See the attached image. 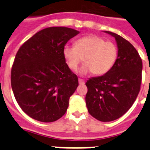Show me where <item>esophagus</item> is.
<instances>
[{
  "mask_svg": "<svg viewBox=\"0 0 150 150\" xmlns=\"http://www.w3.org/2000/svg\"><path fill=\"white\" fill-rule=\"evenodd\" d=\"M78 80H79V84H85V81L83 80V79H81V78H79V79H78Z\"/></svg>",
  "mask_w": 150,
  "mask_h": 150,
  "instance_id": "obj_1",
  "label": "esophagus"
}]
</instances>
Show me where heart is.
Here are the masks:
<instances>
[{"instance_id":"obj_1","label":"heart","mask_w":150,"mask_h":150,"mask_svg":"<svg viewBox=\"0 0 150 150\" xmlns=\"http://www.w3.org/2000/svg\"><path fill=\"white\" fill-rule=\"evenodd\" d=\"M63 55L71 70H76L83 61L84 65L79 69L80 74L92 72L100 76L109 72L117 59V47L110 41H105L99 36H87L76 41L75 46H65Z\"/></svg>"}]
</instances>
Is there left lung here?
Segmentation results:
<instances>
[{"mask_svg": "<svg viewBox=\"0 0 150 150\" xmlns=\"http://www.w3.org/2000/svg\"><path fill=\"white\" fill-rule=\"evenodd\" d=\"M106 32L116 39L117 59L109 72L87 80L86 102L91 116L99 121L110 122L123 116L137 98L143 63L132 43L115 33Z\"/></svg>", "mask_w": 150, "mask_h": 150, "instance_id": "left-lung-1", "label": "left lung"}]
</instances>
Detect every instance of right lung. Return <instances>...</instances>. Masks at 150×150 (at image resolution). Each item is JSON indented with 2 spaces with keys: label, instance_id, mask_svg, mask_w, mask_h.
Here are the masks:
<instances>
[{
  "label": "right lung",
  "instance_id": "1",
  "mask_svg": "<svg viewBox=\"0 0 150 150\" xmlns=\"http://www.w3.org/2000/svg\"><path fill=\"white\" fill-rule=\"evenodd\" d=\"M79 31L66 27L40 30L21 46L11 69V86L28 116L43 122L60 119L77 88L78 77L63 55L67 41Z\"/></svg>",
  "mask_w": 150,
  "mask_h": 150
}]
</instances>
